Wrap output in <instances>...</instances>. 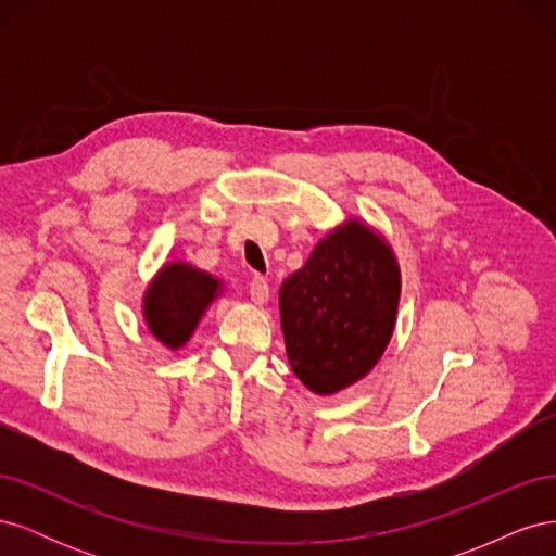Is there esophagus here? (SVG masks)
Here are the masks:
<instances>
[{"label":"esophagus","mask_w":556,"mask_h":556,"mask_svg":"<svg viewBox=\"0 0 556 556\" xmlns=\"http://www.w3.org/2000/svg\"><path fill=\"white\" fill-rule=\"evenodd\" d=\"M248 292H250V299L255 301L257 306H262V304H266V301H268V282L262 276H255V278L250 280Z\"/></svg>","instance_id":"esophagus-1"}]
</instances>
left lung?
<instances>
[{
    "label": "left lung",
    "mask_w": 556,
    "mask_h": 556,
    "mask_svg": "<svg viewBox=\"0 0 556 556\" xmlns=\"http://www.w3.org/2000/svg\"><path fill=\"white\" fill-rule=\"evenodd\" d=\"M401 274L392 248L357 220L336 227L280 285L292 371L315 394L362 380L392 339Z\"/></svg>",
    "instance_id": "8db88e82"
}]
</instances>
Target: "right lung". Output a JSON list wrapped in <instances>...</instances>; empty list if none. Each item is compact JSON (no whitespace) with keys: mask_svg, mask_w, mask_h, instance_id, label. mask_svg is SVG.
Masks as SVG:
<instances>
[{"mask_svg":"<svg viewBox=\"0 0 556 556\" xmlns=\"http://www.w3.org/2000/svg\"><path fill=\"white\" fill-rule=\"evenodd\" d=\"M220 280L190 264H166L148 285L143 299V317L150 333L166 348L178 350L190 341L197 323L220 294Z\"/></svg>","mask_w":556,"mask_h":556,"instance_id":"right-lung-1","label":"right lung"}]
</instances>
